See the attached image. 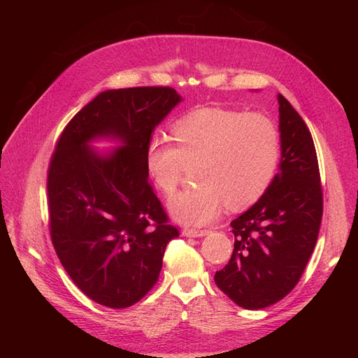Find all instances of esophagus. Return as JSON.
I'll list each match as a JSON object with an SVG mask.
<instances>
[{
  "mask_svg": "<svg viewBox=\"0 0 358 358\" xmlns=\"http://www.w3.org/2000/svg\"><path fill=\"white\" fill-rule=\"evenodd\" d=\"M209 233V230H197V229H183L182 234L187 237H203Z\"/></svg>",
  "mask_w": 358,
  "mask_h": 358,
  "instance_id": "34e87169",
  "label": "esophagus"
}]
</instances>
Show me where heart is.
Returning <instances> with one entry per match:
<instances>
[{
    "mask_svg": "<svg viewBox=\"0 0 358 358\" xmlns=\"http://www.w3.org/2000/svg\"><path fill=\"white\" fill-rule=\"evenodd\" d=\"M169 138L154 137L146 146L145 166L166 196L178 189L185 166L197 164L200 187L183 191L169 203L173 218L185 225L216 221L225 203L241 209L262 199L273 182L280 159L278 125L263 113H241L203 107L179 117Z\"/></svg>",
    "mask_w": 358,
    "mask_h": 358,
    "instance_id": "heart-1",
    "label": "heart"
}]
</instances>
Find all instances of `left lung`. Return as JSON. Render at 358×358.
I'll return each mask as SVG.
<instances>
[{
  "label": "left lung",
  "instance_id": "left-lung-1",
  "mask_svg": "<svg viewBox=\"0 0 358 358\" xmlns=\"http://www.w3.org/2000/svg\"><path fill=\"white\" fill-rule=\"evenodd\" d=\"M279 173L252 208L231 221L234 249L215 273L218 288L243 309H263L297 285L322 218L318 158L309 128L278 94Z\"/></svg>",
  "mask_w": 358,
  "mask_h": 358
}]
</instances>
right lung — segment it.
<instances>
[{
  "label": "right lung",
  "mask_w": 358,
  "mask_h": 358,
  "mask_svg": "<svg viewBox=\"0 0 358 358\" xmlns=\"http://www.w3.org/2000/svg\"><path fill=\"white\" fill-rule=\"evenodd\" d=\"M179 101L170 86L104 91L73 116L50 157V239L73 282L99 305L124 309L143 299L179 236L145 166L150 134ZM103 135L123 142L109 157L87 145Z\"/></svg>",
  "instance_id": "right-lung-1"
}]
</instances>
